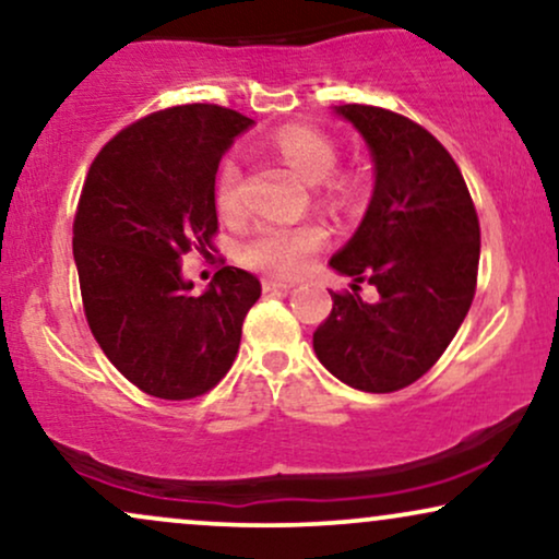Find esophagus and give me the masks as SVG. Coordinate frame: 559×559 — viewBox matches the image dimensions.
Returning a JSON list of instances; mask_svg holds the SVG:
<instances>
[{
    "mask_svg": "<svg viewBox=\"0 0 559 559\" xmlns=\"http://www.w3.org/2000/svg\"><path fill=\"white\" fill-rule=\"evenodd\" d=\"M288 288H294L292 281H278V278L262 281V292H288Z\"/></svg>",
    "mask_w": 559,
    "mask_h": 559,
    "instance_id": "esophagus-1",
    "label": "esophagus"
}]
</instances>
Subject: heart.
<instances>
[{
	"label": "heart",
	"mask_w": 559,
	"mask_h": 559,
	"mask_svg": "<svg viewBox=\"0 0 559 559\" xmlns=\"http://www.w3.org/2000/svg\"><path fill=\"white\" fill-rule=\"evenodd\" d=\"M275 151L286 158V164L307 181H322L335 169V145L331 138L309 127H284L273 138ZM239 185L241 166L234 156L221 160L218 177H215V205L221 213L239 211ZM333 194L341 200H352L356 194L354 179H335ZM325 241L320 226H281L262 224L252 231V237L241 245V260L254 271L292 278L299 275L312 262L314 254Z\"/></svg>",
	"instance_id": "1"
}]
</instances>
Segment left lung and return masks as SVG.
Masks as SVG:
<instances>
[{
  "mask_svg": "<svg viewBox=\"0 0 559 559\" xmlns=\"http://www.w3.org/2000/svg\"><path fill=\"white\" fill-rule=\"evenodd\" d=\"M335 114L367 140L374 192L359 228L331 267L354 292H331L333 309L312 335L322 367L365 393H393L429 372L474 301L479 218L463 174L425 127L380 106ZM367 280L381 299L367 306Z\"/></svg>",
  "mask_w": 559,
  "mask_h": 559,
  "instance_id": "8db88e82",
  "label": "left lung"
}]
</instances>
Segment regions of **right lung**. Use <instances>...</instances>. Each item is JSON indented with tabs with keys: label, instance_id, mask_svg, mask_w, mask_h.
Here are the masks:
<instances>
[{
	"label": "right lung",
	"instance_id": "obj_1",
	"mask_svg": "<svg viewBox=\"0 0 559 559\" xmlns=\"http://www.w3.org/2000/svg\"><path fill=\"white\" fill-rule=\"evenodd\" d=\"M250 124L215 104L153 111L100 147L85 177L72 224L85 320L111 365L156 399L218 385L260 299V281L231 265L192 297L179 265L215 250V171Z\"/></svg>",
	"mask_w": 559,
	"mask_h": 559
}]
</instances>
